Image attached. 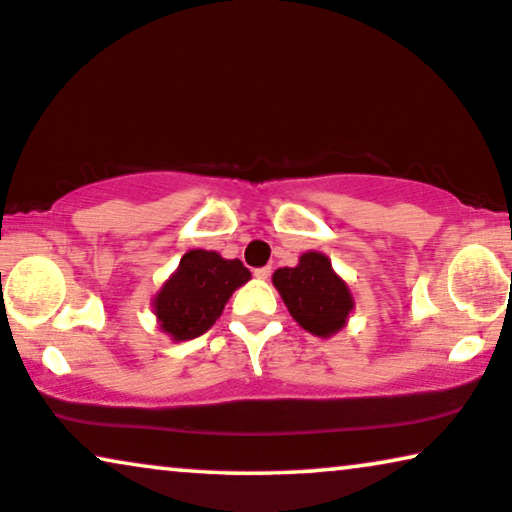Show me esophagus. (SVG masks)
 Wrapping results in <instances>:
<instances>
[{
	"label": "esophagus",
	"mask_w": 512,
	"mask_h": 512,
	"mask_svg": "<svg viewBox=\"0 0 512 512\" xmlns=\"http://www.w3.org/2000/svg\"><path fill=\"white\" fill-rule=\"evenodd\" d=\"M271 276V267H262V269H255V278L257 281H267Z\"/></svg>",
	"instance_id": "esophagus-1"
}]
</instances>
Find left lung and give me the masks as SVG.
<instances>
[{"mask_svg": "<svg viewBox=\"0 0 512 512\" xmlns=\"http://www.w3.org/2000/svg\"><path fill=\"white\" fill-rule=\"evenodd\" d=\"M271 281L297 325L316 337H335L356 309L349 283L332 269L325 252H304L297 267L276 269Z\"/></svg>", "mask_w": 512, "mask_h": 512, "instance_id": "left-lung-1", "label": "left lung"}]
</instances>
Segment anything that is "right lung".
<instances>
[{
	"mask_svg": "<svg viewBox=\"0 0 512 512\" xmlns=\"http://www.w3.org/2000/svg\"><path fill=\"white\" fill-rule=\"evenodd\" d=\"M250 281L241 260H224L215 250H187L152 299L156 325L173 342L201 337L222 316L224 304Z\"/></svg>",
	"mask_w": 512,
	"mask_h": 512,
	"instance_id": "1",
	"label": "right lung"
}]
</instances>
